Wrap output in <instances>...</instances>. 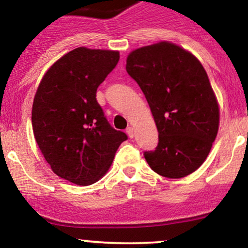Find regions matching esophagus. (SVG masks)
<instances>
[{
  "label": "esophagus",
  "instance_id": "34e87169",
  "mask_svg": "<svg viewBox=\"0 0 248 248\" xmlns=\"http://www.w3.org/2000/svg\"><path fill=\"white\" fill-rule=\"evenodd\" d=\"M126 133H127V136L130 137V138H133V137H135V129H133L132 126H129L126 129Z\"/></svg>",
  "mask_w": 248,
  "mask_h": 248
}]
</instances>
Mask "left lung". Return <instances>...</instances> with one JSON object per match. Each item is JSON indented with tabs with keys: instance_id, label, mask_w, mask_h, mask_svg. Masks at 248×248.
<instances>
[{
	"instance_id": "8db88e82",
	"label": "left lung",
	"mask_w": 248,
	"mask_h": 248,
	"mask_svg": "<svg viewBox=\"0 0 248 248\" xmlns=\"http://www.w3.org/2000/svg\"><path fill=\"white\" fill-rule=\"evenodd\" d=\"M126 72L144 93L159 132L155 151L144 153L150 167L168 179L199 170L219 129V104L200 60L164 40L130 52Z\"/></svg>"
}]
</instances>
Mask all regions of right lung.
<instances>
[{
  "label": "right lung",
  "mask_w": 248,
  "mask_h": 248,
  "mask_svg": "<svg viewBox=\"0 0 248 248\" xmlns=\"http://www.w3.org/2000/svg\"><path fill=\"white\" fill-rule=\"evenodd\" d=\"M118 60V51L74 48L46 71L34 95L32 129L40 152L54 174L75 185L102 179L127 139L110 126L96 101Z\"/></svg>",
  "instance_id": "right-lung-1"
}]
</instances>
